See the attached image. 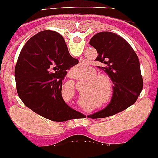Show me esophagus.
<instances>
[{"label": "esophagus", "instance_id": "obj_1", "mask_svg": "<svg viewBox=\"0 0 158 158\" xmlns=\"http://www.w3.org/2000/svg\"><path fill=\"white\" fill-rule=\"evenodd\" d=\"M69 76H70V78H73V79H74V73H69Z\"/></svg>", "mask_w": 158, "mask_h": 158}]
</instances>
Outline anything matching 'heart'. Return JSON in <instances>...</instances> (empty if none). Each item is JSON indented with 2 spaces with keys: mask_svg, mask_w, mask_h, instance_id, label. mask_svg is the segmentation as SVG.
<instances>
[{
  "mask_svg": "<svg viewBox=\"0 0 158 158\" xmlns=\"http://www.w3.org/2000/svg\"><path fill=\"white\" fill-rule=\"evenodd\" d=\"M99 74L96 69L86 65L80 69L79 79L88 82L85 95L94 102H99L100 107L106 108L114 99V84L108 76Z\"/></svg>",
  "mask_w": 158,
  "mask_h": 158,
  "instance_id": "1",
  "label": "heart"
}]
</instances>
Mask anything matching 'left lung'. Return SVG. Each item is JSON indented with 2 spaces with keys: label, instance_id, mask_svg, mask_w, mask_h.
Segmentation results:
<instances>
[{
  "label": "left lung",
  "instance_id": "left-lung-1",
  "mask_svg": "<svg viewBox=\"0 0 158 158\" xmlns=\"http://www.w3.org/2000/svg\"><path fill=\"white\" fill-rule=\"evenodd\" d=\"M89 45L97 51L96 61L114 84V99L106 108L93 113L96 117H106L122 111L137 101L143 89L138 57L130 44L120 35L110 31L96 34Z\"/></svg>",
  "mask_w": 158,
  "mask_h": 158
}]
</instances>
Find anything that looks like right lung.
<instances>
[{
  "label": "right lung",
  "mask_w": 158,
  "mask_h": 158,
  "mask_svg": "<svg viewBox=\"0 0 158 158\" xmlns=\"http://www.w3.org/2000/svg\"><path fill=\"white\" fill-rule=\"evenodd\" d=\"M78 62L70 56L60 34L38 32L24 45L15 65L18 96L26 106L46 119L72 120L76 110L62 98V80L67 70Z\"/></svg>",
  "instance_id": "add662e5"
}]
</instances>
